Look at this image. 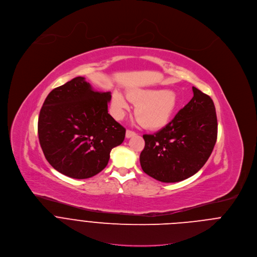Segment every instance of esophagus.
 <instances>
[{"mask_svg": "<svg viewBox=\"0 0 257 257\" xmlns=\"http://www.w3.org/2000/svg\"><path fill=\"white\" fill-rule=\"evenodd\" d=\"M136 133L134 131H131V130H127L126 131V138H131L133 136H135Z\"/></svg>", "mask_w": 257, "mask_h": 257, "instance_id": "obj_1", "label": "esophagus"}]
</instances>
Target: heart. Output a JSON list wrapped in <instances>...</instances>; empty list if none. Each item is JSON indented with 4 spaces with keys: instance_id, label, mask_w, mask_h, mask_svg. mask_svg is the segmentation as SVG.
<instances>
[{
    "instance_id": "obj_1",
    "label": "heart",
    "mask_w": 257,
    "mask_h": 257,
    "mask_svg": "<svg viewBox=\"0 0 257 257\" xmlns=\"http://www.w3.org/2000/svg\"><path fill=\"white\" fill-rule=\"evenodd\" d=\"M128 99L136 105L135 116L141 125L150 130L164 127L174 114L179 99L172 90L132 89L127 93ZM128 99L119 91L112 97V106L116 116L122 117L130 108Z\"/></svg>"
}]
</instances>
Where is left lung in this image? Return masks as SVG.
Returning a JSON list of instances; mask_svg holds the SVG:
<instances>
[{"label":"left lung","instance_id":"left-lung-1","mask_svg":"<svg viewBox=\"0 0 257 257\" xmlns=\"http://www.w3.org/2000/svg\"><path fill=\"white\" fill-rule=\"evenodd\" d=\"M193 97L164 128L145 134L140 154L143 171L172 183L189 178L208 160L217 139V117L212 99L192 87Z\"/></svg>","mask_w":257,"mask_h":257}]
</instances>
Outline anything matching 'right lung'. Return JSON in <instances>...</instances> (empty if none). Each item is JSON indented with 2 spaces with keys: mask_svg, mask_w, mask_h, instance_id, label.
Wrapping results in <instances>:
<instances>
[{
  "mask_svg": "<svg viewBox=\"0 0 257 257\" xmlns=\"http://www.w3.org/2000/svg\"><path fill=\"white\" fill-rule=\"evenodd\" d=\"M110 92L94 91L84 77L55 88L40 111L38 135L47 161L60 173L90 178L108 164L126 129L108 113Z\"/></svg>",
  "mask_w": 257,
  "mask_h": 257,
  "instance_id": "add662e5",
  "label": "right lung"
}]
</instances>
